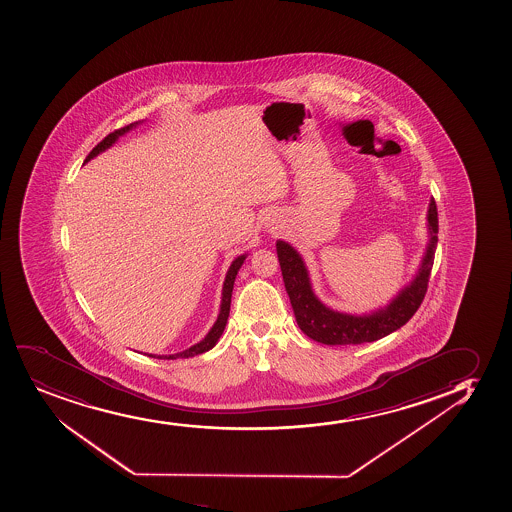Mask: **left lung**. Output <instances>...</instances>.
<instances>
[{
    "label": "left lung",
    "mask_w": 512,
    "mask_h": 512,
    "mask_svg": "<svg viewBox=\"0 0 512 512\" xmlns=\"http://www.w3.org/2000/svg\"><path fill=\"white\" fill-rule=\"evenodd\" d=\"M427 221H429L427 226H429L431 240H429V247H427L424 259H422L419 274L415 276L414 281L408 284L407 288L398 293L397 298L393 299L390 305L383 310L374 311L371 315H347V313L330 310L323 305L311 289L308 270H306L301 255L289 243L279 240L276 247L282 279H284V286H286L291 305H293L296 322L303 330V334L308 335L316 342H322V344L357 345L383 339L386 335L403 327L422 305L425 293H427L429 277H431L434 253H436L437 247L436 235L439 230L434 199L429 204Z\"/></svg>",
    "instance_id": "1"
}]
</instances>
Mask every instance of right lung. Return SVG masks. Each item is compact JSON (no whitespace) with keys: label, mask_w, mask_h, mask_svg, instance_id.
<instances>
[{"label":"right lung","mask_w":512,"mask_h":512,"mask_svg":"<svg viewBox=\"0 0 512 512\" xmlns=\"http://www.w3.org/2000/svg\"><path fill=\"white\" fill-rule=\"evenodd\" d=\"M138 122H134V124H129V126L121 127V129H117L114 133H110L109 136H105L100 143L90 151V155L87 156V160H92L93 156H97L98 153H102V151L110 148L112 144L117 141L119 136L122 134H126L127 131H131L133 127H136ZM247 255H240L238 259L233 260V264H231L230 270H228V274H226V279H224L223 286V301H221V310H219L218 320L214 323L213 328L209 330V334L204 337V339L199 342V344L192 345L190 349L184 352H178V354H172V356H158V359H178V357H194L197 354H202V352H207L209 349H213L216 342H218L219 337L223 334L224 327H226V322H228V316H230V305H231V293H233V284H235V277L238 274V270L242 267L243 260H245ZM150 357H156L151 356Z\"/></svg>","instance_id":"1"}]
</instances>
